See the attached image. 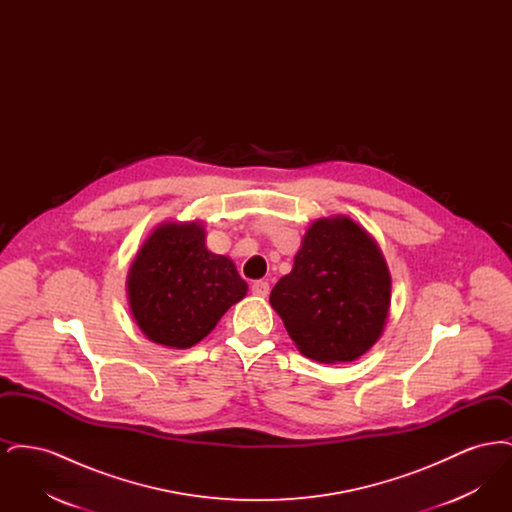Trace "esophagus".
Wrapping results in <instances>:
<instances>
[{
    "mask_svg": "<svg viewBox=\"0 0 512 512\" xmlns=\"http://www.w3.org/2000/svg\"><path fill=\"white\" fill-rule=\"evenodd\" d=\"M251 292H253V295H257V297H267L268 292H270V286H268L267 280H257V282H253Z\"/></svg>",
    "mask_w": 512,
    "mask_h": 512,
    "instance_id": "1",
    "label": "esophagus"
}]
</instances>
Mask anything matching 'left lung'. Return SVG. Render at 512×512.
I'll list each match as a JSON object with an SVG mask.
<instances>
[{"instance_id":"left-lung-1","label":"left lung","mask_w":512,"mask_h":512,"mask_svg":"<svg viewBox=\"0 0 512 512\" xmlns=\"http://www.w3.org/2000/svg\"><path fill=\"white\" fill-rule=\"evenodd\" d=\"M391 276L376 240L349 217L318 219L290 274L270 292L297 349L318 363H351L384 332Z\"/></svg>"}]
</instances>
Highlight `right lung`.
I'll return each instance as SVG.
<instances>
[{
	"label": "right lung",
	"mask_w": 512,
	"mask_h": 512,
	"mask_svg": "<svg viewBox=\"0 0 512 512\" xmlns=\"http://www.w3.org/2000/svg\"><path fill=\"white\" fill-rule=\"evenodd\" d=\"M126 292L147 340L188 349L244 299L247 284L232 259L207 249L199 222H165L136 253Z\"/></svg>",
	"instance_id": "add662e5"
}]
</instances>
